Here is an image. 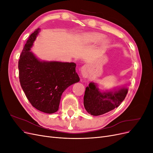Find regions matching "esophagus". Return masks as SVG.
<instances>
[{
	"label": "esophagus",
	"instance_id": "obj_1",
	"mask_svg": "<svg viewBox=\"0 0 153 153\" xmlns=\"http://www.w3.org/2000/svg\"><path fill=\"white\" fill-rule=\"evenodd\" d=\"M81 73L83 77L87 78L88 76V66L87 65H84L82 67Z\"/></svg>",
	"mask_w": 153,
	"mask_h": 153
}]
</instances>
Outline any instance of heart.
Returning a JSON list of instances; mask_svg holds the SVG:
<instances>
[{
	"label": "heart",
	"instance_id": "b5f03b06",
	"mask_svg": "<svg viewBox=\"0 0 153 153\" xmlns=\"http://www.w3.org/2000/svg\"><path fill=\"white\" fill-rule=\"evenodd\" d=\"M91 38L94 41H101V40H103L105 38V36L103 35V34H101L94 33L93 34H92Z\"/></svg>",
	"mask_w": 153,
	"mask_h": 153
}]
</instances>
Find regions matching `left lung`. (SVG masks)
Segmentation results:
<instances>
[{
	"mask_svg": "<svg viewBox=\"0 0 153 153\" xmlns=\"http://www.w3.org/2000/svg\"><path fill=\"white\" fill-rule=\"evenodd\" d=\"M128 89L122 88L102 92L94 83L86 87L84 96V105L87 112L92 115H100L118 107L124 100Z\"/></svg>",
	"mask_w": 153,
	"mask_h": 153,
	"instance_id": "1",
	"label": "left lung"
}]
</instances>
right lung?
<instances>
[{
	"mask_svg": "<svg viewBox=\"0 0 153 153\" xmlns=\"http://www.w3.org/2000/svg\"><path fill=\"white\" fill-rule=\"evenodd\" d=\"M39 31L26 41L18 61L20 85L30 104L41 112L53 114L59 109L62 92L80 78L74 62L40 61L30 52Z\"/></svg>",
	"mask_w": 153,
	"mask_h": 153,
	"instance_id": "obj_1",
	"label": "right lung"
}]
</instances>
